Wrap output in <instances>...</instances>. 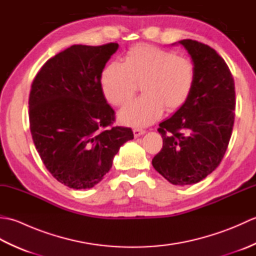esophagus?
Returning <instances> with one entry per match:
<instances>
[{"instance_id":"34e87169","label":"esophagus","mask_w":256,"mask_h":256,"mask_svg":"<svg viewBox=\"0 0 256 256\" xmlns=\"http://www.w3.org/2000/svg\"><path fill=\"white\" fill-rule=\"evenodd\" d=\"M145 130H143V128H135L134 130H133V133H134V136L135 138H138V136H140V135H143V134H145Z\"/></svg>"}]
</instances>
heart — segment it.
Wrapping results in <instances>:
<instances>
[{
  "mask_svg": "<svg viewBox=\"0 0 256 256\" xmlns=\"http://www.w3.org/2000/svg\"><path fill=\"white\" fill-rule=\"evenodd\" d=\"M196 82V68L189 58L152 45L130 48L124 64L112 62L101 74L106 99L124 106L136 94L144 96L125 106L118 118L132 126H145L158 120L165 108L175 112L189 100Z\"/></svg>",
  "mask_w": 256,
  "mask_h": 256,
  "instance_id": "1",
  "label": "heart"
}]
</instances>
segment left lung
I'll return each mask as SVG.
<instances>
[{
	"mask_svg": "<svg viewBox=\"0 0 256 256\" xmlns=\"http://www.w3.org/2000/svg\"><path fill=\"white\" fill-rule=\"evenodd\" d=\"M186 48L196 68L189 100L160 123L162 148L152 164L172 184H197L219 166L234 123V80L224 58L214 48L192 40Z\"/></svg>",
	"mask_w": 256,
	"mask_h": 256,
	"instance_id": "left-lung-1",
	"label": "left lung"
}]
</instances>
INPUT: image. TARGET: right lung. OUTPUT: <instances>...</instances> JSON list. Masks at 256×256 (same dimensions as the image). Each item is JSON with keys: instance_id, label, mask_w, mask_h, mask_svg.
I'll list each match as a JSON object with an SVG mask.
<instances>
[{"instance_id": "1", "label": "right lung", "mask_w": 256, "mask_h": 256, "mask_svg": "<svg viewBox=\"0 0 256 256\" xmlns=\"http://www.w3.org/2000/svg\"><path fill=\"white\" fill-rule=\"evenodd\" d=\"M118 44L72 45L47 60L32 80L30 126L44 165L59 182L92 188L111 170L132 130L111 126L114 110L101 86L106 64Z\"/></svg>"}]
</instances>
